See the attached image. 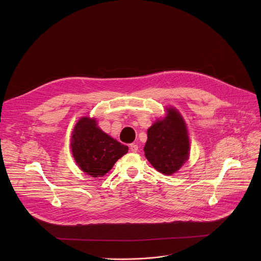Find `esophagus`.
Wrapping results in <instances>:
<instances>
[{"instance_id":"esophagus-1","label":"esophagus","mask_w":261,"mask_h":261,"mask_svg":"<svg viewBox=\"0 0 261 261\" xmlns=\"http://www.w3.org/2000/svg\"><path fill=\"white\" fill-rule=\"evenodd\" d=\"M130 151L133 153H136L138 151V145L135 143H131L130 144Z\"/></svg>"}]
</instances>
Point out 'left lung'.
<instances>
[{"mask_svg":"<svg viewBox=\"0 0 261 261\" xmlns=\"http://www.w3.org/2000/svg\"><path fill=\"white\" fill-rule=\"evenodd\" d=\"M166 117L147 129L144 155L159 172L170 175L189 158L190 142L186 123L178 111L167 108Z\"/></svg>","mask_w":261,"mask_h":261,"instance_id":"obj_1","label":"left lung"}]
</instances>
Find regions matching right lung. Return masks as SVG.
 Listing matches in <instances>:
<instances>
[{
    "mask_svg": "<svg viewBox=\"0 0 261 261\" xmlns=\"http://www.w3.org/2000/svg\"><path fill=\"white\" fill-rule=\"evenodd\" d=\"M71 151L85 173L100 177L128 152V146L103 132L95 119L84 117L73 129Z\"/></svg>",
    "mask_w": 261,
    "mask_h": 261,
    "instance_id": "obj_1",
    "label": "right lung"
}]
</instances>
